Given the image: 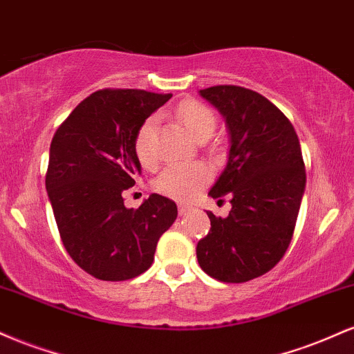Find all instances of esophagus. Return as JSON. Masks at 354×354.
<instances>
[{
  "mask_svg": "<svg viewBox=\"0 0 354 354\" xmlns=\"http://www.w3.org/2000/svg\"><path fill=\"white\" fill-rule=\"evenodd\" d=\"M178 211H180L181 216H186V214H188L189 211H191V206H188V205H180V206H178Z\"/></svg>",
  "mask_w": 354,
  "mask_h": 354,
  "instance_id": "1",
  "label": "esophagus"
}]
</instances>
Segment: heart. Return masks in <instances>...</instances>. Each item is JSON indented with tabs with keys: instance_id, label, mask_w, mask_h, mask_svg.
<instances>
[{
	"instance_id": "obj_1",
	"label": "heart",
	"mask_w": 354,
	"mask_h": 354,
	"mask_svg": "<svg viewBox=\"0 0 354 354\" xmlns=\"http://www.w3.org/2000/svg\"><path fill=\"white\" fill-rule=\"evenodd\" d=\"M178 118L191 136L198 138L211 135L216 126V116L208 106L198 101H185L178 106ZM156 116H149L138 129L135 138V149L138 158L145 166L156 163V148H154V136H156ZM209 180V171L201 163H173L158 174L154 180V189L160 191L165 196L178 201H189L200 193L206 181Z\"/></svg>"
}]
</instances>
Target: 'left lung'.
<instances>
[{"label": "left lung", "instance_id": "8db88e82", "mask_svg": "<svg viewBox=\"0 0 354 354\" xmlns=\"http://www.w3.org/2000/svg\"><path fill=\"white\" fill-rule=\"evenodd\" d=\"M225 118L228 163L209 196L231 198L226 218L211 211V230L198 243L201 270L225 283L268 273L290 246L306 186L301 146L293 124L259 93L241 86L200 89Z\"/></svg>", "mask_w": 354, "mask_h": 354}]
</instances>
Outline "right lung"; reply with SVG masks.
Listing matches in <instances>:
<instances>
[{"mask_svg": "<svg viewBox=\"0 0 354 354\" xmlns=\"http://www.w3.org/2000/svg\"><path fill=\"white\" fill-rule=\"evenodd\" d=\"M169 98L143 89L96 91L53 136L46 191L61 241L81 270L103 281L145 273L178 216L176 203L161 194L138 209L123 200L141 174L138 129Z\"/></svg>", "mask_w": 354, "mask_h": 354, "instance_id": "add662e5", "label": "right lung"}]
</instances>
